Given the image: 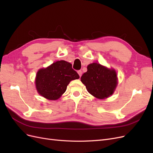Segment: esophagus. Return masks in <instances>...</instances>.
Segmentation results:
<instances>
[{
    "mask_svg": "<svg viewBox=\"0 0 153 153\" xmlns=\"http://www.w3.org/2000/svg\"><path fill=\"white\" fill-rule=\"evenodd\" d=\"M78 75H79L80 77H81V76L82 75V71L81 70H79V71H78Z\"/></svg>",
    "mask_w": 153,
    "mask_h": 153,
    "instance_id": "1",
    "label": "esophagus"
}]
</instances>
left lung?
<instances>
[{"label":"left lung","mask_w":153,"mask_h":153,"mask_svg":"<svg viewBox=\"0 0 153 153\" xmlns=\"http://www.w3.org/2000/svg\"><path fill=\"white\" fill-rule=\"evenodd\" d=\"M81 81L91 94L99 99L112 95L117 84L116 72L98 63L90 64L87 72L81 76Z\"/></svg>","instance_id":"left-lung-1"}]
</instances>
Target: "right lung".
Returning a JSON list of instances; mask_svg holds the SVG:
<instances>
[{
  "label": "right lung",
  "instance_id": "right-lung-1",
  "mask_svg": "<svg viewBox=\"0 0 153 153\" xmlns=\"http://www.w3.org/2000/svg\"><path fill=\"white\" fill-rule=\"evenodd\" d=\"M71 64L59 61L37 73L36 85L39 94L44 98L56 100L66 91L70 81L79 78Z\"/></svg>",
  "mask_w": 153,
  "mask_h": 153
}]
</instances>
